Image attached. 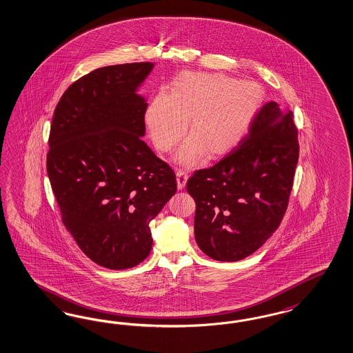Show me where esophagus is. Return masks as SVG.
I'll list each match as a JSON object with an SVG mask.
<instances>
[{
	"mask_svg": "<svg viewBox=\"0 0 353 353\" xmlns=\"http://www.w3.org/2000/svg\"><path fill=\"white\" fill-rule=\"evenodd\" d=\"M176 176H177V188H179V190H183L185 185H186L188 179H189V174H188L186 170H179L177 173H176Z\"/></svg>",
	"mask_w": 353,
	"mask_h": 353,
	"instance_id": "obj_1",
	"label": "esophagus"
}]
</instances>
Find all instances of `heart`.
I'll list each match as a JSON object with an SVG mask.
<instances>
[{
	"label": "heart",
	"mask_w": 353,
	"mask_h": 353,
	"mask_svg": "<svg viewBox=\"0 0 353 353\" xmlns=\"http://www.w3.org/2000/svg\"><path fill=\"white\" fill-rule=\"evenodd\" d=\"M263 90L252 81H236L221 73L185 72L170 94H156L145 112V123L156 147L170 151L189 134L176 154L183 165L198 164L206 154L216 157L231 151L254 121Z\"/></svg>",
	"instance_id": "1"
}]
</instances>
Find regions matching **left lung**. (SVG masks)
<instances>
[{"label":"left lung","mask_w":353,"mask_h":353,"mask_svg":"<svg viewBox=\"0 0 353 353\" xmlns=\"http://www.w3.org/2000/svg\"><path fill=\"white\" fill-rule=\"evenodd\" d=\"M298 152L293 113L270 101L238 147L194 172L186 190L196 201L194 236L203 254L239 261L273 235L288 208Z\"/></svg>","instance_id":"8db88e82"}]
</instances>
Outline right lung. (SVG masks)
Segmentation results:
<instances>
[{"instance_id":"add662e5","label":"right lung","mask_w":353,"mask_h":353,"mask_svg":"<svg viewBox=\"0 0 353 353\" xmlns=\"http://www.w3.org/2000/svg\"><path fill=\"white\" fill-rule=\"evenodd\" d=\"M154 63L102 67L57 103L47 173L61 221L92 261L132 268L152 248L150 222L176 193V174L143 141L138 89Z\"/></svg>"}]
</instances>
